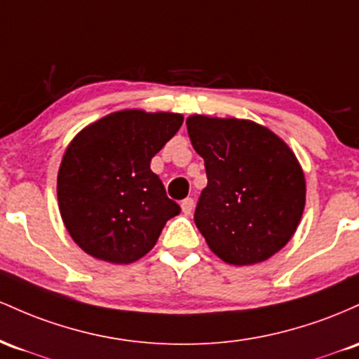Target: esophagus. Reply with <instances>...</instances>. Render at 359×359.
<instances>
[{
    "instance_id": "obj_1",
    "label": "esophagus",
    "mask_w": 359,
    "mask_h": 359,
    "mask_svg": "<svg viewBox=\"0 0 359 359\" xmlns=\"http://www.w3.org/2000/svg\"><path fill=\"white\" fill-rule=\"evenodd\" d=\"M193 207H195V200L193 198H184L183 201H181V210H183L184 215H190Z\"/></svg>"
}]
</instances>
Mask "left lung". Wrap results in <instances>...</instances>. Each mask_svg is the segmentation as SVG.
I'll list each match as a JSON object with an SVG mask.
<instances>
[{"label":"left lung","mask_w":359,"mask_h":359,"mask_svg":"<svg viewBox=\"0 0 359 359\" xmlns=\"http://www.w3.org/2000/svg\"><path fill=\"white\" fill-rule=\"evenodd\" d=\"M187 127L207 171L195 224L208 248L233 266L266 261L292 239L305 207L295 154L251 120L193 115Z\"/></svg>","instance_id":"obj_1"}]
</instances>
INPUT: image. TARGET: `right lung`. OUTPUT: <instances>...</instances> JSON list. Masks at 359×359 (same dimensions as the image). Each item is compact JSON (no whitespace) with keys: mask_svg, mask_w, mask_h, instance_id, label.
Instances as JSON below:
<instances>
[{"mask_svg":"<svg viewBox=\"0 0 359 359\" xmlns=\"http://www.w3.org/2000/svg\"><path fill=\"white\" fill-rule=\"evenodd\" d=\"M183 123L178 114L123 110L76 135L60 163L57 200L74 243L96 259L128 264L154 248L181 212L151 159Z\"/></svg>","mask_w":359,"mask_h":359,"instance_id":"obj_1","label":"right lung"}]
</instances>
